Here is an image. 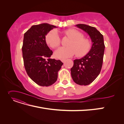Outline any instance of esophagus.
<instances>
[{
    "mask_svg": "<svg viewBox=\"0 0 124 124\" xmlns=\"http://www.w3.org/2000/svg\"><path fill=\"white\" fill-rule=\"evenodd\" d=\"M66 59H61V61L62 62H66Z\"/></svg>",
    "mask_w": 124,
    "mask_h": 124,
    "instance_id": "esophagus-1",
    "label": "esophagus"
}]
</instances>
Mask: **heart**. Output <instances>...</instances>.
Wrapping results in <instances>:
<instances>
[{"label":"heart","instance_id":"heart-1","mask_svg":"<svg viewBox=\"0 0 124 124\" xmlns=\"http://www.w3.org/2000/svg\"><path fill=\"white\" fill-rule=\"evenodd\" d=\"M65 35L71 40L67 46L68 47H61L55 52L56 57L63 59L71 57L77 53L78 57H83L87 54L92 47L89 39L84 38L83 34L78 30L69 29L65 32ZM46 43L53 48H57L61 44V39L57 31L52 30L46 37Z\"/></svg>","mask_w":124,"mask_h":124}]
</instances>
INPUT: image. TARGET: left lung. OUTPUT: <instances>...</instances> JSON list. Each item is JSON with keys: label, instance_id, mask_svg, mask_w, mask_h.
<instances>
[{"label": "left lung", "instance_id": "8db88e82", "mask_svg": "<svg viewBox=\"0 0 124 124\" xmlns=\"http://www.w3.org/2000/svg\"><path fill=\"white\" fill-rule=\"evenodd\" d=\"M89 36L92 46L88 53L81 59L74 60L71 74L75 83L87 85L98 76L102 68L105 46L103 35L95 27L85 24L76 25Z\"/></svg>", "mask_w": 124, "mask_h": 124}]
</instances>
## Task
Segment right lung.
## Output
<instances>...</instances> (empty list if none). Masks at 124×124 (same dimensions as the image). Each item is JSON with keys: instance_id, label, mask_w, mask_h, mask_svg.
<instances>
[{"instance_id": "add662e5", "label": "right lung", "mask_w": 124, "mask_h": 124, "mask_svg": "<svg viewBox=\"0 0 124 124\" xmlns=\"http://www.w3.org/2000/svg\"><path fill=\"white\" fill-rule=\"evenodd\" d=\"M56 26L43 23L33 25L24 35L22 53L25 70L30 78L41 86H48L57 81L63 63L51 58L53 52L47 46L46 36Z\"/></svg>"}]
</instances>
